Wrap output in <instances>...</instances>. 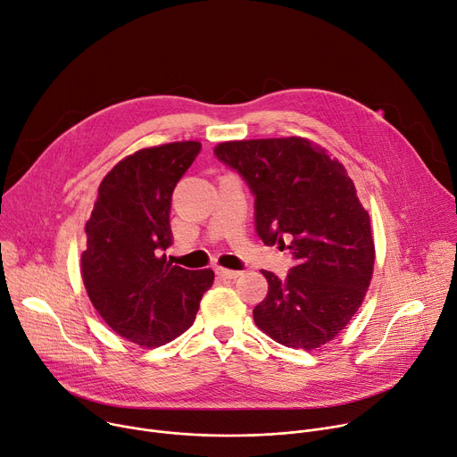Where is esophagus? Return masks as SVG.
<instances>
[{"mask_svg":"<svg viewBox=\"0 0 457 457\" xmlns=\"http://www.w3.org/2000/svg\"><path fill=\"white\" fill-rule=\"evenodd\" d=\"M215 271H217V275H220L222 278H237V277H240V271L228 270V268H217Z\"/></svg>","mask_w":457,"mask_h":457,"instance_id":"1","label":"esophagus"}]
</instances>
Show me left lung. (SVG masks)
<instances>
[{
  "label": "left lung",
  "instance_id": "1",
  "mask_svg": "<svg viewBox=\"0 0 457 457\" xmlns=\"http://www.w3.org/2000/svg\"><path fill=\"white\" fill-rule=\"evenodd\" d=\"M215 154L255 195V228L266 244L293 240L284 280L262 270L268 295L255 324L287 348L336 339L364 301L376 262L370 215L345 165L303 137L231 140Z\"/></svg>",
  "mask_w": 457,
  "mask_h": 457
}]
</instances>
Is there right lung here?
<instances>
[{
	"label": "right lung",
	"mask_w": 457,
	"mask_h": 457,
	"mask_svg": "<svg viewBox=\"0 0 457 457\" xmlns=\"http://www.w3.org/2000/svg\"><path fill=\"white\" fill-rule=\"evenodd\" d=\"M200 147L171 142L121 158L100 182L86 224L79 268L87 295L114 334L144 348L191 328L215 280L213 270H184L162 253L171 244V195Z\"/></svg>",
	"instance_id": "obj_1"
}]
</instances>
